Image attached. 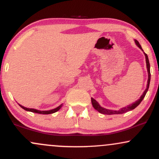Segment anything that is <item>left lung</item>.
Here are the masks:
<instances>
[{
  "label": "left lung",
  "instance_id": "8db88e82",
  "mask_svg": "<svg viewBox=\"0 0 159 159\" xmlns=\"http://www.w3.org/2000/svg\"><path fill=\"white\" fill-rule=\"evenodd\" d=\"M134 42H135L136 45H138L139 48L141 49L142 51H143V49H142L141 46H140V45L139 44V43H138V40L134 39ZM144 55H145V57H146V63H147V72H148V81H147V88H146V90H144L143 93L142 94V96H140V98L138 100H137L136 102H134V103L131 104V105H128V106L125 107H123V108L120 109L119 111H113V110H109V109H106V108H104L101 106V105L98 104L97 102L96 101V100L94 99L93 98H91V102H92V105L93 106L95 109H96V111H98V112L101 113V114H107V115H111V114H124V113H126L128 111H132L133 109H134L135 107L138 106V105H140V103L141 102L142 100L143 99V98L145 97L146 94H147V91H148V89H149V82H150V77H151V75H150V66H149V59H148V56H147V54H146V53H144Z\"/></svg>",
  "mask_w": 159,
  "mask_h": 159
}]
</instances>
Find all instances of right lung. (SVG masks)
<instances>
[{
  "mask_svg": "<svg viewBox=\"0 0 159 159\" xmlns=\"http://www.w3.org/2000/svg\"><path fill=\"white\" fill-rule=\"evenodd\" d=\"M62 105H60V106H58L57 107H56V108L52 109V110H50V111H39V110H36V109H34V108H27V107H24V106H22V105H19V106L21 107H22L24 110L27 111H30V112L36 113V114H53V113H55L57 111H59L60 109L61 108Z\"/></svg>",
  "mask_w": 159,
  "mask_h": 159,
  "instance_id": "1",
  "label": "right lung"
}]
</instances>
